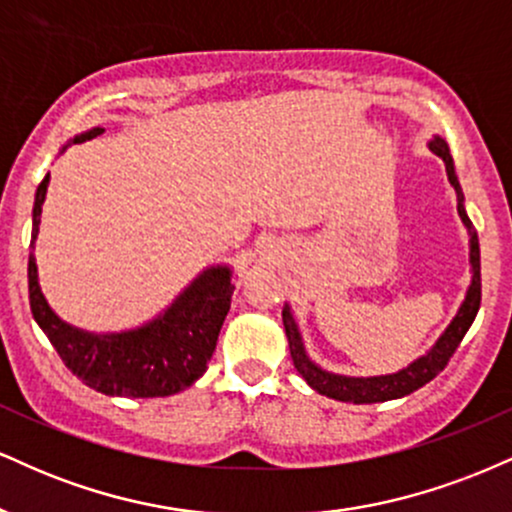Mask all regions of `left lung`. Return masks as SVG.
<instances>
[{
    "mask_svg": "<svg viewBox=\"0 0 512 512\" xmlns=\"http://www.w3.org/2000/svg\"><path fill=\"white\" fill-rule=\"evenodd\" d=\"M429 148L434 150L438 158H443L446 162V172L450 184H453L455 194H458V213L465 227L470 230V261H472V285L467 290L465 302H462L458 316L450 321V326L446 328V333L438 338V342L431 347L424 357H419L417 362H412L407 369L398 371V374H388V376H371V378H350V376H338V374H328L323 371L321 366H316L306 357L302 335H299L297 321H294L290 306L282 309V323H285V333L287 340H290V354L294 369L302 374V378L309 383L316 393L328 395V398L340 400V402H354V405H371V402H386V400H395V398H405V395L414 393L431 378H436L446 369L450 357H453L458 345L465 338V333L470 330L474 316H477L479 304H482V261H479V237L477 230L472 227V220L467 218L465 206V196H462L458 174H455V165H453V155H450L448 143L443 138L434 136V141L429 143Z\"/></svg>",
    "mask_w": 512,
    "mask_h": 512,
    "instance_id": "8db88e82",
    "label": "left lung"
}]
</instances>
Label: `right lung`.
Here are the masks:
<instances>
[{
	"label": "right lung",
	"instance_id": "1",
	"mask_svg": "<svg viewBox=\"0 0 512 512\" xmlns=\"http://www.w3.org/2000/svg\"><path fill=\"white\" fill-rule=\"evenodd\" d=\"M102 131L105 129L95 126L71 138V143L90 141ZM47 184L50 174L35 191L30 246L38 239ZM232 292V270L213 266L203 270L165 314L146 326L124 333H86L64 323L50 309L40 290L35 256H28V297L35 323L50 338L71 374L81 378L88 388L119 398H165L198 381L218 345Z\"/></svg>",
	"mask_w": 512,
	"mask_h": 512
}]
</instances>
